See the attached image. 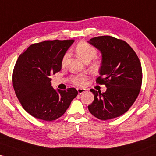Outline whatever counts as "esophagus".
Listing matches in <instances>:
<instances>
[{
  "instance_id": "1",
  "label": "esophagus",
  "mask_w": 156,
  "mask_h": 156,
  "mask_svg": "<svg viewBox=\"0 0 156 156\" xmlns=\"http://www.w3.org/2000/svg\"><path fill=\"white\" fill-rule=\"evenodd\" d=\"M77 91H78L79 94H81L85 92V91H87V90H86V89H84V88H78Z\"/></svg>"
}]
</instances>
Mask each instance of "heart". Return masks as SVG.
<instances>
[{
    "label": "heart",
    "mask_w": 156,
    "mask_h": 156,
    "mask_svg": "<svg viewBox=\"0 0 156 156\" xmlns=\"http://www.w3.org/2000/svg\"><path fill=\"white\" fill-rule=\"evenodd\" d=\"M76 51L77 55L85 62L91 61L96 55V53H97V51H96L94 47L87 42H84V41H82V42H80L77 44V46L76 47ZM68 53H66L64 55L62 62V65L65 64L68 58ZM87 78V76L86 74L80 73L71 76V81L74 85L77 86H82L85 84Z\"/></svg>",
    "instance_id": "heart-1"
}]
</instances>
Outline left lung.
Instances as JSON below:
<instances>
[{
    "mask_svg": "<svg viewBox=\"0 0 156 156\" xmlns=\"http://www.w3.org/2000/svg\"><path fill=\"white\" fill-rule=\"evenodd\" d=\"M87 42L102 54L100 76L96 83L105 85V92L93 89L94 100L88 106L90 113L101 120L116 118L126 112L139 95L142 69L137 54L128 44L111 36H100Z\"/></svg>",
    "mask_w": 156,
    "mask_h": 156,
    "instance_id": "left-lung-1",
    "label": "left lung"
}]
</instances>
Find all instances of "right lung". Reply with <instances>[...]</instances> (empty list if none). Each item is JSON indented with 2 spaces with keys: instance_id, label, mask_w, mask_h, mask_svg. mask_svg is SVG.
<instances>
[{
  "instance_id": "obj_1",
  "label": "right lung",
  "mask_w": 156,
  "mask_h": 156,
  "mask_svg": "<svg viewBox=\"0 0 156 156\" xmlns=\"http://www.w3.org/2000/svg\"><path fill=\"white\" fill-rule=\"evenodd\" d=\"M74 40H48L34 44L19 55L12 83L22 107L33 117L51 122L62 116L78 95L75 88L54 90L52 74L59 72L66 51Z\"/></svg>"
}]
</instances>
